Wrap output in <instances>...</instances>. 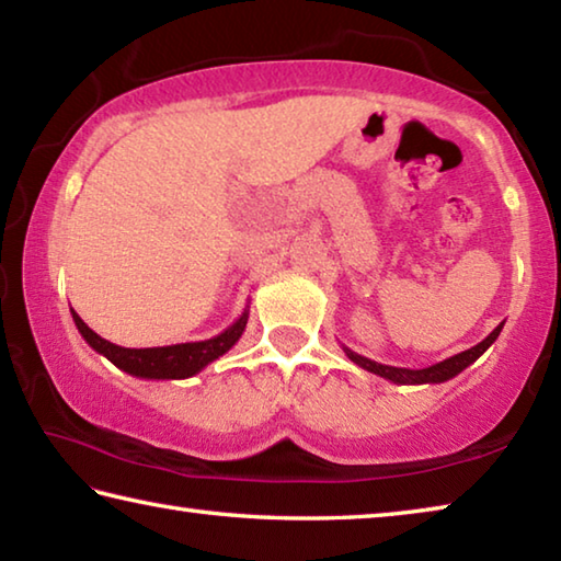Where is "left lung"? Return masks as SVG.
I'll return each instance as SVG.
<instances>
[{
  "instance_id": "8db88e82",
  "label": "left lung",
  "mask_w": 561,
  "mask_h": 561,
  "mask_svg": "<svg viewBox=\"0 0 561 561\" xmlns=\"http://www.w3.org/2000/svg\"><path fill=\"white\" fill-rule=\"evenodd\" d=\"M502 327H505V321H502V324H497L495 331H492L490 336L482 339L478 346H472V348H468V351H460V354L445 358V360H440V364H433V366H428V368H398V366H386V364H378V360H371V358L356 354V351H351L348 346H344V351H346V356H348L351 360H354L356 366L366 368L368 374L381 376V378H386V381H391V383H401V386L443 383V381H450V378L458 376V374L462 371V368H468V366L472 364V360H478L482 354H485V351H488L492 344H495V339L500 336Z\"/></svg>"
}]
</instances>
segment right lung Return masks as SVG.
Segmentation results:
<instances>
[{
	"label": "right lung",
	"instance_id": "obj_1",
	"mask_svg": "<svg viewBox=\"0 0 561 561\" xmlns=\"http://www.w3.org/2000/svg\"><path fill=\"white\" fill-rule=\"evenodd\" d=\"M73 324L79 334L87 339V344L106 356L113 366L130 376L148 378V381H173V378H190L201 374L207 364L215 358L227 354L237 341H240L242 331L250 319V309L242 311V317L227 327L222 334L205 341H190V344H173V346H156V348H123L111 344V341L101 339L96 331L83 324V319L71 311Z\"/></svg>",
	"mask_w": 561,
	"mask_h": 561
}]
</instances>
